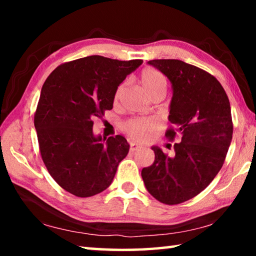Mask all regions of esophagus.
Here are the masks:
<instances>
[{"mask_svg":"<svg viewBox=\"0 0 256 256\" xmlns=\"http://www.w3.org/2000/svg\"><path fill=\"white\" fill-rule=\"evenodd\" d=\"M141 148H142L141 146H138L136 144H133V142L130 144V151H131V152H134V151H136V150H140Z\"/></svg>","mask_w":256,"mask_h":256,"instance_id":"obj_1","label":"esophagus"}]
</instances>
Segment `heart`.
<instances>
[{
    "instance_id": "1",
    "label": "heart",
    "mask_w": 256,
    "mask_h": 256,
    "mask_svg": "<svg viewBox=\"0 0 256 256\" xmlns=\"http://www.w3.org/2000/svg\"><path fill=\"white\" fill-rule=\"evenodd\" d=\"M138 81L144 89V92L148 94V96L154 98V96H164L167 89V80L159 71L154 68H146L141 71L138 76ZM124 90V84H120L116 88L114 92V102L118 104L120 96H122ZM158 124L152 118H133L120 125L122 131L126 136L132 138L134 141L142 142L148 140L151 136Z\"/></svg>"
}]
</instances>
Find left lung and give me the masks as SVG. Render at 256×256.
Instances as JSON below:
<instances>
[{
    "instance_id": "obj_1",
    "label": "left lung",
    "mask_w": 256,
    "mask_h": 256,
    "mask_svg": "<svg viewBox=\"0 0 256 256\" xmlns=\"http://www.w3.org/2000/svg\"><path fill=\"white\" fill-rule=\"evenodd\" d=\"M172 86L168 120L174 125L166 138L174 141V156L152 146L154 162L141 172L148 192L172 206L196 196L222 170L232 138L230 104L216 78L180 60H152Z\"/></svg>"
}]
</instances>
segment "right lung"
Here are the masks:
<instances>
[{
	"instance_id": "obj_1",
	"label": "right lung",
	"mask_w": 256,
	"mask_h": 256,
	"mask_svg": "<svg viewBox=\"0 0 256 256\" xmlns=\"http://www.w3.org/2000/svg\"><path fill=\"white\" fill-rule=\"evenodd\" d=\"M141 64L86 56L60 64L42 84L34 118L40 156L50 175L73 196L105 190L126 157V138L94 136V120L112 110L116 88Z\"/></svg>"
}]
</instances>
